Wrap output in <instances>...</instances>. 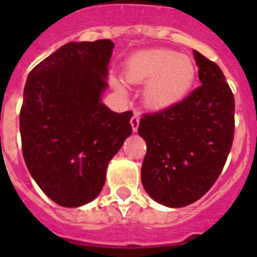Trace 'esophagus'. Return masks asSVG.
<instances>
[{"label":"esophagus","instance_id":"34e87169","mask_svg":"<svg viewBox=\"0 0 257 257\" xmlns=\"http://www.w3.org/2000/svg\"><path fill=\"white\" fill-rule=\"evenodd\" d=\"M131 125H132L133 132H137V129H139V125H140V116L135 113L131 118Z\"/></svg>","mask_w":257,"mask_h":257}]
</instances>
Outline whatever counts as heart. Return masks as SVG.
Wrapping results in <instances>:
<instances>
[{
  "instance_id": "b5f03b06",
  "label": "heart",
  "mask_w": 257,
  "mask_h": 257,
  "mask_svg": "<svg viewBox=\"0 0 257 257\" xmlns=\"http://www.w3.org/2000/svg\"><path fill=\"white\" fill-rule=\"evenodd\" d=\"M124 76L131 84L148 82L144 89L145 104L164 109L187 96L195 81L196 68L191 58L173 50H143L126 61Z\"/></svg>"
}]
</instances>
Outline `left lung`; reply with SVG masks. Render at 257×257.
<instances>
[{"mask_svg":"<svg viewBox=\"0 0 257 257\" xmlns=\"http://www.w3.org/2000/svg\"><path fill=\"white\" fill-rule=\"evenodd\" d=\"M201 85L184 100L144 113L147 143L141 181L167 207H185L207 193L223 171L235 135V97L216 62L193 50Z\"/></svg>","mask_w":257,"mask_h":257,"instance_id":"left-lung-1","label":"left lung"}]
</instances>
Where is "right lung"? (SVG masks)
<instances>
[{
    "label": "right lung",
    "instance_id": "add662e5",
    "mask_svg": "<svg viewBox=\"0 0 257 257\" xmlns=\"http://www.w3.org/2000/svg\"><path fill=\"white\" fill-rule=\"evenodd\" d=\"M113 42H69L30 70L20 112L22 155L34 181L62 207L92 201L131 136L133 112L101 102Z\"/></svg>",
    "mask_w": 257,
    "mask_h": 257
}]
</instances>
